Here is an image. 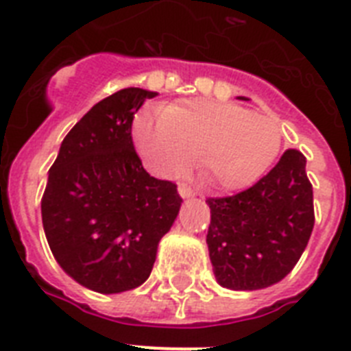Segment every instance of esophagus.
<instances>
[{
	"label": "esophagus",
	"mask_w": 351,
	"mask_h": 351,
	"mask_svg": "<svg viewBox=\"0 0 351 351\" xmlns=\"http://www.w3.org/2000/svg\"><path fill=\"white\" fill-rule=\"evenodd\" d=\"M178 193H180L182 198H191V196H195V191L191 189L187 184H180L178 185Z\"/></svg>",
	"instance_id": "esophagus-1"
}]
</instances>
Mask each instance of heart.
Returning a JSON list of instances; mask_svg holds the SVG:
<instances>
[{
  "label": "heart",
  "instance_id": "obj_1",
  "mask_svg": "<svg viewBox=\"0 0 351 351\" xmlns=\"http://www.w3.org/2000/svg\"><path fill=\"white\" fill-rule=\"evenodd\" d=\"M133 138L151 173L182 175L198 160L202 178L223 191L254 184L281 147L274 119L205 99L141 111L133 122Z\"/></svg>",
  "mask_w": 351,
  "mask_h": 351
}]
</instances>
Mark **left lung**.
<instances>
[{"label": "left lung", "instance_id": "8db88e82", "mask_svg": "<svg viewBox=\"0 0 351 351\" xmlns=\"http://www.w3.org/2000/svg\"><path fill=\"white\" fill-rule=\"evenodd\" d=\"M301 151L287 149L249 189L207 198V247L221 287L258 290L294 269L314 229V191Z\"/></svg>", "mask_w": 351, "mask_h": 351}]
</instances>
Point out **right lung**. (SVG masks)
I'll return each instance as SVG.
<instances>
[{
    "label": "right lung",
    "instance_id": "right-lung-1",
    "mask_svg": "<svg viewBox=\"0 0 351 351\" xmlns=\"http://www.w3.org/2000/svg\"><path fill=\"white\" fill-rule=\"evenodd\" d=\"M156 93L124 88L70 130L48 173L43 227L53 258L77 283L117 294L149 278L158 241L182 198L151 176L131 136L135 113Z\"/></svg>",
    "mask_w": 351,
    "mask_h": 351
}]
</instances>
